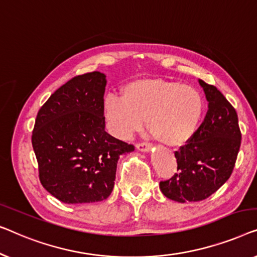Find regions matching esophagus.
<instances>
[{
	"label": "esophagus",
	"instance_id": "1",
	"mask_svg": "<svg viewBox=\"0 0 257 257\" xmlns=\"http://www.w3.org/2000/svg\"><path fill=\"white\" fill-rule=\"evenodd\" d=\"M136 149L142 151V153H149L153 149V146L149 143H139L136 144Z\"/></svg>",
	"mask_w": 257,
	"mask_h": 257
}]
</instances>
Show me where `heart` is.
<instances>
[{"label": "heart", "mask_w": 257, "mask_h": 257, "mask_svg": "<svg viewBox=\"0 0 257 257\" xmlns=\"http://www.w3.org/2000/svg\"><path fill=\"white\" fill-rule=\"evenodd\" d=\"M122 97L108 96L104 114L115 133L129 140L144 127L170 148L185 147L193 140L205 114L204 97L197 88L177 80L142 78L122 88Z\"/></svg>", "instance_id": "1"}]
</instances>
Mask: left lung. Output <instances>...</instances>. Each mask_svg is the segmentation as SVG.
I'll return each instance as SVG.
<instances>
[{"label": "left lung", "instance_id": "obj_1", "mask_svg": "<svg viewBox=\"0 0 257 257\" xmlns=\"http://www.w3.org/2000/svg\"><path fill=\"white\" fill-rule=\"evenodd\" d=\"M198 81L208 110L193 140L175 153L179 173L160 183L162 193L177 202L200 201L216 192L232 175L241 146L234 107L214 86Z\"/></svg>", "mask_w": 257, "mask_h": 257}]
</instances>
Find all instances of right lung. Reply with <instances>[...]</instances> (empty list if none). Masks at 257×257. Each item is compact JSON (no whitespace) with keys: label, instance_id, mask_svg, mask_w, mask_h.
<instances>
[{"label":"right lung","instance_id":"right-lung-1","mask_svg":"<svg viewBox=\"0 0 257 257\" xmlns=\"http://www.w3.org/2000/svg\"><path fill=\"white\" fill-rule=\"evenodd\" d=\"M106 75H78L58 88L36 117L32 147L44 189L65 204L107 199L114 189L117 161L134 146L104 128Z\"/></svg>","mask_w":257,"mask_h":257}]
</instances>
